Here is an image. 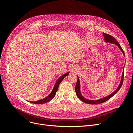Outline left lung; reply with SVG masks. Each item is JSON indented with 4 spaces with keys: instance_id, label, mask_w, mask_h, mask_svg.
<instances>
[{
    "instance_id": "8db88e82",
    "label": "left lung",
    "mask_w": 133,
    "mask_h": 133,
    "mask_svg": "<svg viewBox=\"0 0 133 133\" xmlns=\"http://www.w3.org/2000/svg\"><path fill=\"white\" fill-rule=\"evenodd\" d=\"M103 36L104 37V41H105V42H107V43L109 42V43H111L112 44H115V45H116L119 48L120 50H121V51L122 52L124 56H125L124 55V52L123 51V50H122L121 46H120V45L118 44V43L117 42V41H116V39L114 37L111 36V35H110L109 34H105V33H103ZM123 76H123V72L122 75L121 82H120V83H119V84L118 87H117V89L114 91L112 94L109 95V96H106V97H105L103 98H101V99H97V100H90V99H88L84 98L83 96L82 95L81 91H80V82H79V78H78V76H77L78 79H77V81L76 84V86H75V91H76V95H77V96H78V97L82 101H83V102H84V103H88V104H99V103H103V102H105V101H108V99H109L111 97H112L119 90V89L121 88V86L123 84Z\"/></svg>"
}]
</instances>
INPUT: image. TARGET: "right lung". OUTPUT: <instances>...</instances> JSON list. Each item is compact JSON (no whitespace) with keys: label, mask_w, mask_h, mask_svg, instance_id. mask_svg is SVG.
<instances>
[{"label":"right lung","mask_w":133,"mask_h":133,"mask_svg":"<svg viewBox=\"0 0 133 133\" xmlns=\"http://www.w3.org/2000/svg\"><path fill=\"white\" fill-rule=\"evenodd\" d=\"M69 72L63 75L62 76H61L58 79L57 81H56V83L55 84V86L54 87V89L52 90V91H51V92L50 93L49 95L46 97L45 98H44L42 99H40L39 101H29V102H31V103H34V104H43V103H46L48 102H49L50 101H51L52 99H53V98L55 97V95L56 94V92L57 91V90L58 89V87H59V84L61 83V82L63 81V79H64L66 76H68L69 75Z\"/></svg>","instance_id":"right-lung-1"}]
</instances>
